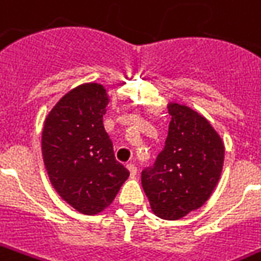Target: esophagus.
<instances>
[{
  "label": "esophagus",
  "mask_w": 261,
  "mask_h": 261,
  "mask_svg": "<svg viewBox=\"0 0 261 261\" xmlns=\"http://www.w3.org/2000/svg\"><path fill=\"white\" fill-rule=\"evenodd\" d=\"M127 168H128V171H130V175L131 176H136L137 175V167L133 164V162H128L127 164Z\"/></svg>",
  "instance_id": "34e87169"
}]
</instances>
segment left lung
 Returning <instances> with one entry per match:
<instances>
[{
  "label": "left lung",
  "instance_id": "obj_1",
  "mask_svg": "<svg viewBox=\"0 0 261 261\" xmlns=\"http://www.w3.org/2000/svg\"><path fill=\"white\" fill-rule=\"evenodd\" d=\"M168 136L141 184L158 218L178 220L199 209L219 181L225 147L206 118L188 106L171 103Z\"/></svg>",
  "mask_w": 261,
  "mask_h": 261
}]
</instances>
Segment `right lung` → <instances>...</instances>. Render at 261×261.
<instances>
[{
    "instance_id": "1",
    "label": "right lung",
    "mask_w": 261,
    "mask_h": 261,
    "mask_svg": "<svg viewBox=\"0 0 261 261\" xmlns=\"http://www.w3.org/2000/svg\"><path fill=\"white\" fill-rule=\"evenodd\" d=\"M107 105L109 96L101 85H80L58 101L42 131L49 179L69 205L85 215L109 206L130 176L116 160L103 125Z\"/></svg>"
}]
</instances>
